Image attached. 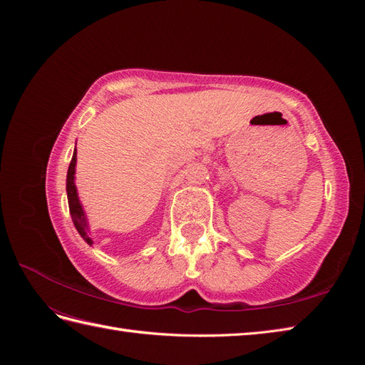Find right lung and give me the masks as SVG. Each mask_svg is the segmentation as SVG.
<instances>
[{
    "instance_id": "add662e5",
    "label": "right lung",
    "mask_w": 365,
    "mask_h": 365,
    "mask_svg": "<svg viewBox=\"0 0 365 365\" xmlns=\"http://www.w3.org/2000/svg\"><path fill=\"white\" fill-rule=\"evenodd\" d=\"M74 172H76V150L73 153V158L68 168V175H67V195H68V207H70V213L71 219L74 222L76 230L79 231V235L83 237L86 244H93L91 237L88 236V230H86V220H85V213L82 210V205L79 202V197H77L76 192V185H74Z\"/></svg>"
}]
</instances>
